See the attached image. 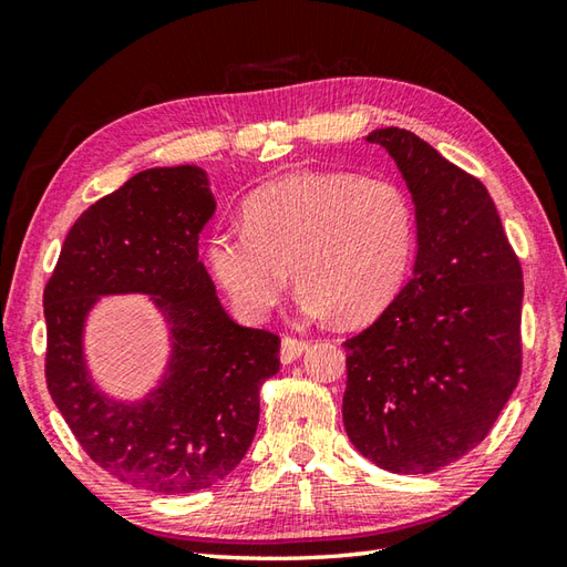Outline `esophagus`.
<instances>
[{
    "label": "esophagus",
    "mask_w": 567,
    "mask_h": 567,
    "mask_svg": "<svg viewBox=\"0 0 567 567\" xmlns=\"http://www.w3.org/2000/svg\"><path fill=\"white\" fill-rule=\"evenodd\" d=\"M307 351V341L295 339V336H285L280 346V360L282 363H295V360Z\"/></svg>",
    "instance_id": "34e87169"
}]
</instances>
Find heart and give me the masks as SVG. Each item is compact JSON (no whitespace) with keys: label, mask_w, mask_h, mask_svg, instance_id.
Returning <instances> with one entry per match:
<instances>
[{"label":"heart","mask_w":567,"mask_h":567,"mask_svg":"<svg viewBox=\"0 0 567 567\" xmlns=\"http://www.w3.org/2000/svg\"><path fill=\"white\" fill-rule=\"evenodd\" d=\"M416 248V209L402 185L358 173H302L244 202V228H219L207 260L234 307L260 319L290 285L311 317H380L402 292Z\"/></svg>","instance_id":"obj_1"}]
</instances>
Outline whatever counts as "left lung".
<instances>
[{
    "instance_id": "obj_1",
    "label": "left lung",
    "mask_w": 567,
    "mask_h": 567,
    "mask_svg": "<svg viewBox=\"0 0 567 567\" xmlns=\"http://www.w3.org/2000/svg\"><path fill=\"white\" fill-rule=\"evenodd\" d=\"M416 204L414 275L346 346L343 424L390 473L467 455L522 375V262L487 187L406 128H380Z\"/></svg>"
}]
</instances>
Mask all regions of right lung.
I'll return each mask as SVG.
<instances>
[{"mask_svg": "<svg viewBox=\"0 0 567 567\" xmlns=\"http://www.w3.org/2000/svg\"><path fill=\"white\" fill-rule=\"evenodd\" d=\"M195 165L153 167L72 224L43 290L45 382L82 451L138 489L185 495L224 480L246 455L262 382L280 370V336L226 315L199 260L214 214ZM151 293L174 329V358L146 403L106 401L86 378L81 323L102 293Z\"/></svg>", "mask_w": 567, "mask_h": 567, "instance_id": "1", "label": "right lung"}]
</instances>
